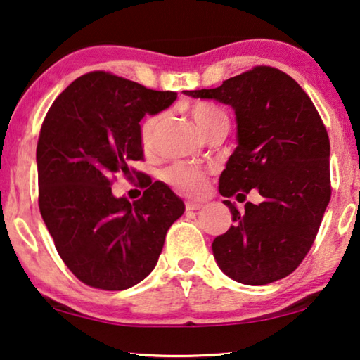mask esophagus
<instances>
[{"mask_svg": "<svg viewBox=\"0 0 360 360\" xmlns=\"http://www.w3.org/2000/svg\"><path fill=\"white\" fill-rule=\"evenodd\" d=\"M202 206H205V205H202V202H200V201H186L185 202L186 211H198V210H201Z\"/></svg>", "mask_w": 360, "mask_h": 360, "instance_id": "obj_1", "label": "esophagus"}]
</instances>
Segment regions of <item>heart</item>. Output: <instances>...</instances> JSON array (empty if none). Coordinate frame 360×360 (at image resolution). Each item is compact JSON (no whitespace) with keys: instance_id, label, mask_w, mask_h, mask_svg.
Segmentation results:
<instances>
[{"instance_id":"obj_1","label":"heart","mask_w":360,"mask_h":360,"mask_svg":"<svg viewBox=\"0 0 360 360\" xmlns=\"http://www.w3.org/2000/svg\"><path fill=\"white\" fill-rule=\"evenodd\" d=\"M191 115L193 120H195L196 127L200 128L202 134H207L212 129L221 127L229 128V118L226 113L221 108L210 105V103H195L191 107ZM160 120H162V115L160 113H154V115L148 117L143 122L141 141L144 148H150L154 144ZM162 176L170 186H174L175 190L181 193H186V195H198L202 188V184H205V170L190 162L172 164L170 167L164 170Z\"/></svg>"}]
</instances>
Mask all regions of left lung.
Wrapping results in <instances>:
<instances>
[{"mask_svg":"<svg viewBox=\"0 0 360 360\" xmlns=\"http://www.w3.org/2000/svg\"><path fill=\"white\" fill-rule=\"evenodd\" d=\"M233 108L237 148L219 176L222 196L262 201L240 212L224 201L233 224L212 242L224 274L248 285L289 276L314 245L331 198L330 138L305 91L278 68L253 70L216 89L185 91Z\"/></svg>","mask_w":360,"mask_h":360,"instance_id":"obj_1","label":"left lung"}]
</instances>
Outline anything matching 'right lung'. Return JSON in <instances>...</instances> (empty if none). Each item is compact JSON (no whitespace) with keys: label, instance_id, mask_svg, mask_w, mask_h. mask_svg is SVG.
<instances>
[{"label":"right lung","instance_id":"add662e5","mask_svg":"<svg viewBox=\"0 0 360 360\" xmlns=\"http://www.w3.org/2000/svg\"><path fill=\"white\" fill-rule=\"evenodd\" d=\"M175 98L176 92L92 71L56 97L41 123L40 214L61 259L91 288L123 290L141 283L158 264L169 227L184 214V201L148 175L136 201L112 193L113 175H129V162L143 159L139 122Z\"/></svg>","mask_w":360,"mask_h":360}]
</instances>
